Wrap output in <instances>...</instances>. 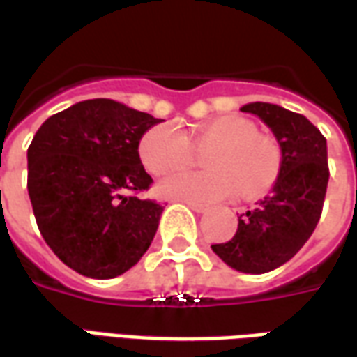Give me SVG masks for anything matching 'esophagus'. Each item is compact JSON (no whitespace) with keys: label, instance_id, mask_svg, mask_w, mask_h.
Instances as JSON below:
<instances>
[{"label":"esophagus","instance_id":"obj_1","mask_svg":"<svg viewBox=\"0 0 357 357\" xmlns=\"http://www.w3.org/2000/svg\"><path fill=\"white\" fill-rule=\"evenodd\" d=\"M185 204L187 206H189V208L191 210H195V212H199V214H201V212H206V206H204V204H199V202H191V201H185Z\"/></svg>","mask_w":357,"mask_h":357}]
</instances>
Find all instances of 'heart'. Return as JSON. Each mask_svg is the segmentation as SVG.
I'll return each mask as SVG.
<instances>
[{"mask_svg": "<svg viewBox=\"0 0 357 357\" xmlns=\"http://www.w3.org/2000/svg\"><path fill=\"white\" fill-rule=\"evenodd\" d=\"M195 147H214L204 156L208 172H181L158 185L164 197L214 202L237 191L243 199L268 193L283 168V151L245 116L229 114L195 128L189 137L172 124H156L141 135L139 160L153 176H164L189 164Z\"/></svg>", "mask_w": 357, "mask_h": 357, "instance_id": "heart-1", "label": "heart"}]
</instances>
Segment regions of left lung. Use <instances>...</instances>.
Wrapping results in <instances>:
<instances>
[{"label": "left lung", "mask_w": 357, "mask_h": 357, "mask_svg": "<svg viewBox=\"0 0 357 357\" xmlns=\"http://www.w3.org/2000/svg\"><path fill=\"white\" fill-rule=\"evenodd\" d=\"M241 110L271 128L283 151V168L273 191L241 214L235 235L212 250L237 271L266 273L289 262L321 218L329 183L327 139L306 116L283 107L250 102Z\"/></svg>", "instance_id": "1"}]
</instances>
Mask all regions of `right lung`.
<instances>
[{"instance_id":"1","label":"right lung","mask_w":357,"mask_h":357,"mask_svg":"<svg viewBox=\"0 0 357 357\" xmlns=\"http://www.w3.org/2000/svg\"><path fill=\"white\" fill-rule=\"evenodd\" d=\"M160 120L110 99H89L50 116L28 147V195L36 224L59 260L110 279L139 262L162 206L141 199L153 178L137 153Z\"/></svg>"}]
</instances>
